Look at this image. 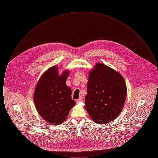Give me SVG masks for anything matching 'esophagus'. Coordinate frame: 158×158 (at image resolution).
I'll return each instance as SVG.
<instances>
[{
    "label": "esophagus",
    "mask_w": 158,
    "mask_h": 158,
    "mask_svg": "<svg viewBox=\"0 0 158 158\" xmlns=\"http://www.w3.org/2000/svg\"><path fill=\"white\" fill-rule=\"evenodd\" d=\"M83 100V98L82 97H80L78 99L76 100V102L78 103V102H82Z\"/></svg>",
    "instance_id": "obj_1"
}]
</instances>
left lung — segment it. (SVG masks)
Listing matches in <instances>:
<instances>
[{
    "label": "left lung",
    "instance_id": "8db88e82",
    "mask_svg": "<svg viewBox=\"0 0 158 158\" xmlns=\"http://www.w3.org/2000/svg\"><path fill=\"white\" fill-rule=\"evenodd\" d=\"M126 95V85L120 73L100 63L90 70L85 108L95 123L104 124L115 119Z\"/></svg>",
    "mask_w": 158,
    "mask_h": 158
}]
</instances>
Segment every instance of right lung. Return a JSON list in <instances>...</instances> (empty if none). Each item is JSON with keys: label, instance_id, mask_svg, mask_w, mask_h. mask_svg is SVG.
Instances as JSON below:
<instances>
[{"label": "right lung", "instance_id": "right-lung-1", "mask_svg": "<svg viewBox=\"0 0 158 158\" xmlns=\"http://www.w3.org/2000/svg\"><path fill=\"white\" fill-rule=\"evenodd\" d=\"M69 74V71L65 70L59 75L57 66H52L41 76L35 89L34 101L38 112L54 125L63 123L75 105L72 90L66 84Z\"/></svg>", "mask_w": 158, "mask_h": 158}]
</instances>
